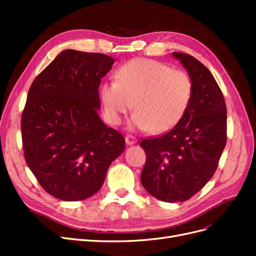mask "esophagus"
Instances as JSON below:
<instances>
[{
  "instance_id": "esophagus-1",
  "label": "esophagus",
  "mask_w": 256,
  "mask_h": 256,
  "mask_svg": "<svg viewBox=\"0 0 256 256\" xmlns=\"http://www.w3.org/2000/svg\"><path fill=\"white\" fill-rule=\"evenodd\" d=\"M125 141H126L127 145H134V144L136 143V138L134 136H127L125 138Z\"/></svg>"
}]
</instances>
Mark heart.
<instances>
[{"instance_id": "1", "label": "heart", "mask_w": 256, "mask_h": 256, "mask_svg": "<svg viewBox=\"0 0 256 256\" xmlns=\"http://www.w3.org/2000/svg\"><path fill=\"white\" fill-rule=\"evenodd\" d=\"M115 80L100 88L106 116L113 125L120 124L134 104L130 129L166 132L182 120L191 102L189 76L157 60H131L118 69Z\"/></svg>"}]
</instances>
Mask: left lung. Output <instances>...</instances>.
I'll return each instance as SVG.
<instances>
[{"mask_svg":"<svg viewBox=\"0 0 256 256\" xmlns=\"http://www.w3.org/2000/svg\"><path fill=\"white\" fill-rule=\"evenodd\" d=\"M192 82L187 111L166 134L143 140L146 164L141 182L150 196L184 202L214 176L226 144V106L214 76L196 58L173 52Z\"/></svg>","mask_w":256,"mask_h":256,"instance_id":"1","label":"left lung"}]
</instances>
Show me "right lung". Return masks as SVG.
<instances>
[{"label":"right lung","instance_id":"right-lung-1","mask_svg":"<svg viewBox=\"0 0 256 256\" xmlns=\"http://www.w3.org/2000/svg\"><path fill=\"white\" fill-rule=\"evenodd\" d=\"M114 62L65 50L30 85L21 118L24 158L54 198L74 202L95 194L125 150L124 136L98 115L99 85Z\"/></svg>","mask_w":256,"mask_h":256}]
</instances>
